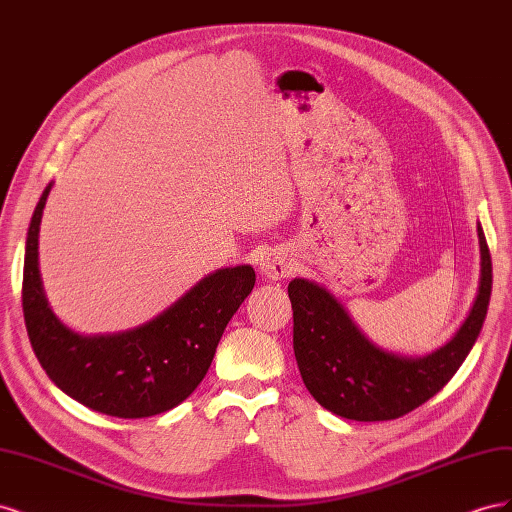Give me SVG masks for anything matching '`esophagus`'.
Segmentation results:
<instances>
[{"instance_id":"1","label":"esophagus","mask_w":512,"mask_h":512,"mask_svg":"<svg viewBox=\"0 0 512 512\" xmlns=\"http://www.w3.org/2000/svg\"><path fill=\"white\" fill-rule=\"evenodd\" d=\"M260 271L267 280H284L294 271V260L284 250H271L260 258Z\"/></svg>"}]
</instances>
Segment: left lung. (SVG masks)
I'll return each mask as SVG.
<instances>
[{
  "label": "left lung",
  "mask_w": 512,
  "mask_h": 512,
  "mask_svg": "<svg viewBox=\"0 0 512 512\" xmlns=\"http://www.w3.org/2000/svg\"><path fill=\"white\" fill-rule=\"evenodd\" d=\"M480 286L466 322L451 342L423 359L369 344L333 294L292 280V346L307 391L322 408L350 421H393L423 406L455 376L483 329L491 297V254L478 224Z\"/></svg>",
  "instance_id": "obj_1"
}]
</instances>
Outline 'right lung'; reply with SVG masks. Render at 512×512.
Wrapping results in <instances>:
<instances>
[{"instance_id":"1","label":"right lung","mask_w":512,"mask_h":512,"mask_svg":"<svg viewBox=\"0 0 512 512\" xmlns=\"http://www.w3.org/2000/svg\"><path fill=\"white\" fill-rule=\"evenodd\" d=\"M51 185L27 230L23 316L42 369L79 404L119 418L162 414L203 382L215 348L256 284L252 267L220 269L143 327L85 337L66 329L44 299L38 271V232Z\"/></svg>"}]
</instances>
